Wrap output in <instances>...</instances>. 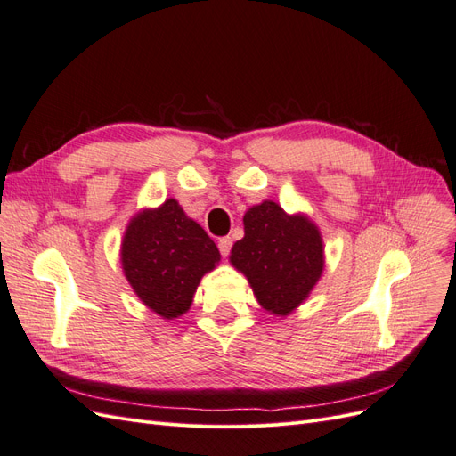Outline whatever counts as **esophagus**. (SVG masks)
Wrapping results in <instances>:
<instances>
[{
    "label": "esophagus",
    "mask_w": 456,
    "mask_h": 456,
    "mask_svg": "<svg viewBox=\"0 0 456 456\" xmlns=\"http://www.w3.org/2000/svg\"><path fill=\"white\" fill-rule=\"evenodd\" d=\"M230 249H232V238H220L218 240V251H220V255H223L224 258L230 255Z\"/></svg>",
    "instance_id": "1"
}]
</instances>
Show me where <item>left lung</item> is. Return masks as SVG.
Returning <instances> with one entry per match:
<instances>
[{
  "instance_id": "obj_1",
  "label": "left lung",
  "mask_w": 456,
  "mask_h": 456,
  "mask_svg": "<svg viewBox=\"0 0 456 456\" xmlns=\"http://www.w3.org/2000/svg\"><path fill=\"white\" fill-rule=\"evenodd\" d=\"M243 232L232 247V266L245 275L266 312L281 317L295 312L325 268L320 228L308 215H289L266 200L245 213Z\"/></svg>"
}]
</instances>
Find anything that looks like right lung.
Wrapping results in <instances>:
<instances>
[{
	"label": "right lung",
	"instance_id": "obj_1",
	"mask_svg": "<svg viewBox=\"0 0 456 456\" xmlns=\"http://www.w3.org/2000/svg\"><path fill=\"white\" fill-rule=\"evenodd\" d=\"M220 253L176 200L136 213L121 240V268L134 295L163 320L190 310L196 289Z\"/></svg>",
	"mask_w": 456,
	"mask_h": 456
}]
</instances>
